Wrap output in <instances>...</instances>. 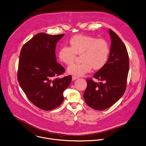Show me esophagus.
Segmentation results:
<instances>
[{"instance_id": "obj_1", "label": "esophagus", "mask_w": 146, "mask_h": 146, "mask_svg": "<svg viewBox=\"0 0 146 146\" xmlns=\"http://www.w3.org/2000/svg\"><path fill=\"white\" fill-rule=\"evenodd\" d=\"M78 77L77 76H72V80H75L76 79H77Z\"/></svg>"}]
</instances>
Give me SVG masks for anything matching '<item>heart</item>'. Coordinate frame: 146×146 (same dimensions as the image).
<instances>
[{"label": "heart", "mask_w": 146, "mask_h": 146, "mask_svg": "<svg viewBox=\"0 0 146 146\" xmlns=\"http://www.w3.org/2000/svg\"><path fill=\"white\" fill-rule=\"evenodd\" d=\"M70 47L62 46L58 52L59 60L65 64H72L76 58V55H80V63H73L68 68L69 74L81 76L91 71L92 68L100 70L107 64L109 55L110 46L104 39L77 35L69 41Z\"/></svg>", "instance_id": "b5f03b06"}]
</instances>
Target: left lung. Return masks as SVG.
<instances>
[{"label":"left lung","mask_w":146,"mask_h":146,"mask_svg":"<svg viewBox=\"0 0 146 146\" xmlns=\"http://www.w3.org/2000/svg\"><path fill=\"white\" fill-rule=\"evenodd\" d=\"M109 33L111 45L108 62L93 76L101 82L97 83L87 78V87L84 92L86 104L98 111L110 108L123 96L129 69V55L125 44L112 30L110 29Z\"/></svg>","instance_id":"1"}]
</instances>
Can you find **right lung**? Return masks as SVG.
Returning a JSON list of instances; mask_svg holds the SVG:
<instances>
[{"label":"right lung","mask_w":146,"mask_h":146,"mask_svg":"<svg viewBox=\"0 0 146 146\" xmlns=\"http://www.w3.org/2000/svg\"><path fill=\"white\" fill-rule=\"evenodd\" d=\"M64 34L51 35L38 33L22 47L17 80L28 99L38 108L50 111L63 101V92L72 76L59 77L64 68L56 62V43Z\"/></svg>","instance_id":"obj_1"}]
</instances>
